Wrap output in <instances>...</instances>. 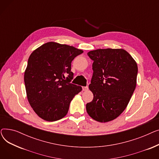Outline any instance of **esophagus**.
Returning <instances> with one entry per match:
<instances>
[{"label": "esophagus", "instance_id": "esophagus-1", "mask_svg": "<svg viewBox=\"0 0 159 159\" xmlns=\"http://www.w3.org/2000/svg\"><path fill=\"white\" fill-rule=\"evenodd\" d=\"M82 88L83 91H87L88 89V86H82Z\"/></svg>", "mask_w": 159, "mask_h": 159}]
</instances>
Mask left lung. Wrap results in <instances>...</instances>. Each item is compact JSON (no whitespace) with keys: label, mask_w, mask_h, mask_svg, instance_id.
<instances>
[{"label":"left lung","mask_w":159,"mask_h":159,"mask_svg":"<svg viewBox=\"0 0 159 159\" xmlns=\"http://www.w3.org/2000/svg\"><path fill=\"white\" fill-rule=\"evenodd\" d=\"M88 55L93 61L89 85L93 99L86 104L87 113L98 122L111 121L126 109L134 92L137 62L123 49H98Z\"/></svg>","instance_id":"1"}]
</instances>
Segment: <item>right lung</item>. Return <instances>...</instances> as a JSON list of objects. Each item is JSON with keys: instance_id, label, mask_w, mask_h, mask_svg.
Masks as SVG:
<instances>
[{"instance_id": "right-lung-1", "label": "right lung", "mask_w": 159, "mask_h": 159, "mask_svg": "<svg viewBox=\"0 0 159 159\" xmlns=\"http://www.w3.org/2000/svg\"><path fill=\"white\" fill-rule=\"evenodd\" d=\"M82 53L73 46L49 42L30 55L24 71L25 87L31 107L41 119L53 122L68 113L71 100L82 91L81 86L70 82L71 63Z\"/></svg>"}]
</instances>
